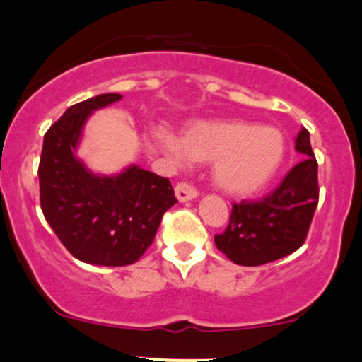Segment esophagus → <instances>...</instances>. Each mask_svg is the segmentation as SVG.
Returning a JSON list of instances; mask_svg holds the SVG:
<instances>
[{
  "mask_svg": "<svg viewBox=\"0 0 362 362\" xmlns=\"http://www.w3.org/2000/svg\"><path fill=\"white\" fill-rule=\"evenodd\" d=\"M199 195V192L194 185H190L189 182H180L175 187V197L178 199V202H189L192 199Z\"/></svg>",
  "mask_w": 362,
  "mask_h": 362,
  "instance_id": "esophagus-1",
  "label": "esophagus"
}]
</instances>
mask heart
Instances as JSON below:
<instances>
[{
    "mask_svg": "<svg viewBox=\"0 0 362 362\" xmlns=\"http://www.w3.org/2000/svg\"><path fill=\"white\" fill-rule=\"evenodd\" d=\"M156 141L178 163L189 157L214 162L216 185L231 195H252L262 190L276 175L286 156V141L279 129L245 120L195 122L180 139L157 131Z\"/></svg>",
    "mask_w": 362,
    "mask_h": 362,
    "instance_id": "b5f03b06",
    "label": "heart"
}]
</instances>
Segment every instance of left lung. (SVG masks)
I'll return each instance as SVG.
<instances>
[{
    "label": "left lung",
    "instance_id": "1",
    "mask_svg": "<svg viewBox=\"0 0 362 362\" xmlns=\"http://www.w3.org/2000/svg\"><path fill=\"white\" fill-rule=\"evenodd\" d=\"M295 148L305 158L278 189L262 200L233 204L228 226L215 235L216 248L233 263L258 267L288 257L305 243L320 200L317 162L305 127L298 132Z\"/></svg>",
    "mask_w": 362,
    "mask_h": 362
}]
</instances>
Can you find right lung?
Here are the masks:
<instances>
[{"instance_id": "obj_1", "label": "right lung", "mask_w": 362, "mask_h": 362, "mask_svg": "<svg viewBox=\"0 0 362 362\" xmlns=\"http://www.w3.org/2000/svg\"><path fill=\"white\" fill-rule=\"evenodd\" d=\"M109 93L71 105L47 129L37 175L45 218L72 257L99 267L136 263L151 247L162 216L177 204L165 177L131 165L117 175H95L79 160L86 120L120 100Z\"/></svg>"}]
</instances>
